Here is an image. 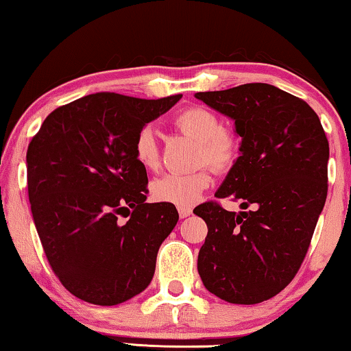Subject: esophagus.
Segmentation results:
<instances>
[{
  "mask_svg": "<svg viewBox=\"0 0 351 351\" xmlns=\"http://www.w3.org/2000/svg\"><path fill=\"white\" fill-rule=\"evenodd\" d=\"M178 213H180V218H187L192 213V208L191 206H178Z\"/></svg>",
  "mask_w": 351,
  "mask_h": 351,
  "instance_id": "esophagus-1",
  "label": "esophagus"
}]
</instances>
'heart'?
I'll return each mask as SVG.
<instances>
[{"instance_id":"obj_1","label":"heart","mask_w":351,"mask_h":351,"mask_svg":"<svg viewBox=\"0 0 351 351\" xmlns=\"http://www.w3.org/2000/svg\"><path fill=\"white\" fill-rule=\"evenodd\" d=\"M178 132L197 141L195 165H210L216 171H227L239 157L240 141L234 132L226 128L215 111L191 106L178 112L173 119ZM135 160L147 171H156L160 164L159 143L151 127H143L133 141ZM211 184L208 169L192 173H170L151 184V194L157 202L178 206H192Z\"/></svg>"}]
</instances>
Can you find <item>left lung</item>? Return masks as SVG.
I'll list each match as a JSON object with an SVG mask.
<instances>
[{
  "label": "left lung",
  "mask_w": 351,
  "mask_h": 351,
  "mask_svg": "<svg viewBox=\"0 0 351 351\" xmlns=\"http://www.w3.org/2000/svg\"><path fill=\"white\" fill-rule=\"evenodd\" d=\"M195 98L235 122L240 156L215 197L243 208L227 211L213 200L195 206L208 226L199 275L226 302H264L291 283L308 251L328 195V138L307 103L270 84Z\"/></svg>",
  "instance_id": "1"
}]
</instances>
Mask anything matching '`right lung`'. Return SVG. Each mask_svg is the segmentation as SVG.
Instances as JSON below:
<instances>
[{
    "label": "right lung",
    "instance_id": "obj_1",
    "mask_svg": "<svg viewBox=\"0 0 351 351\" xmlns=\"http://www.w3.org/2000/svg\"><path fill=\"white\" fill-rule=\"evenodd\" d=\"M181 97L92 93L53 110L29 141L39 240L53 274L86 302L122 304L154 276L157 251L180 216L173 204H146L147 175L133 141Z\"/></svg>",
    "mask_w": 351,
    "mask_h": 351
}]
</instances>
